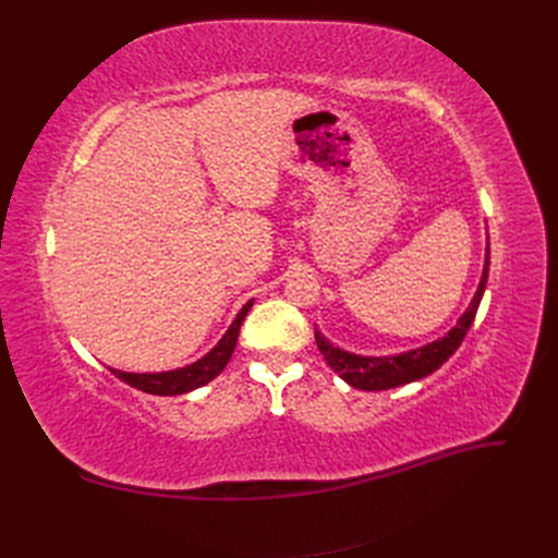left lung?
<instances>
[{
  "label": "left lung",
  "mask_w": 558,
  "mask_h": 558,
  "mask_svg": "<svg viewBox=\"0 0 558 558\" xmlns=\"http://www.w3.org/2000/svg\"><path fill=\"white\" fill-rule=\"evenodd\" d=\"M486 277H488V248H486L482 281L477 286L475 298L470 302V307L459 318V324H456L445 337L426 347L412 349L408 353H398V356H356V353L332 347L318 330L314 332L316 347L320 353H324L326 363L335 369V373L353 388H361V391H386V388H396L402 384L416 381L421 377L435 373V369L445 361H449L451 353L461 347L463 337L472 326V320H475L477 307L486 289Z\"/></svg>",
  "instance_id": "1"
}]
</instances>
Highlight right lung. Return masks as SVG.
Here are the masks:
<instances>
[{"label": "right lung", "instance_id": "right-lung-1", "mask_svg": "<svg viewBox=\"0 0 558 558\" xmlns=\"http://www.w3.org/2000/svg\"><path fill=\"white\" fill-rule=\"evenodd\" d=\"M253 305V300H248L246 305L240 310L238 318L232 320L228 332L221 337V342H218L207 356H202L199 361L179 367V369H170V373H121V369H111V373L123 379L125 384L140 388L144 393L150 396H181V393H189L193 388H199L209 384L216 375H221V369L228 365L234 344H238V337H240V328H242V320L248 314Z\"/></svg>", "mask_w": 558, "mask_h": 558}]
</instances>
